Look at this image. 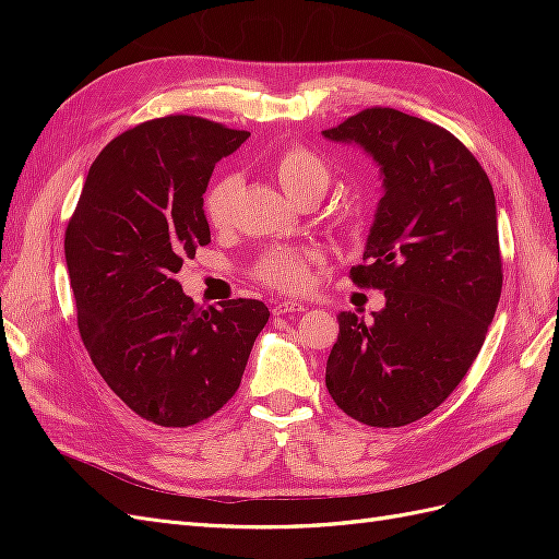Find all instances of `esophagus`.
<instances>
[{
  "label": "esophagus",
  "mask_w": 559,
  "mask_h": 559,
  "mask_svg": "<svg viewBox=\"0 0 559 559\" xmlns=\"http://www.w3.org/2000/svg\"><path fill=\"white\" fill-rule=\"evenodd\" d=\"M273 312L275 314H298V312H306V306H302V302H296V300H282L273 308Z\"/></svg>",
  "instance_id": "obj_1"
}]
</instances>
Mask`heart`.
I'll return each mask as SVG.
<instances>
[{
	"label": "heart",
	"instance_id": "1",
	"mask_svg": "<svg viewBox=\"0 0 559 559\" xmlns=\"http://www.w3.org/2000/svg\"><path fill=\"white\" fill-rule=\"evenodd\" d=\"M275 175L282 183V189L294 200L312 191H326L329 186V167L314 151L306 146H289L275 158ZM240 191V177L228 175L218 179L207 195V218L210 224L222 228L230 218V205L235 195ZM321 259L317 251H296V249H273L259 261L257 275L261 282L275 286V289L298 292L310 282L312 265Z\"/></svg>",
	"mask_w": 559,
	"mask_h": 559
}]
</instances>
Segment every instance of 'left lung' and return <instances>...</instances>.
Instances as JSON below:
<instances>
[{"instance_id":"8db88e82","label":"left lung","mask_w":559,"mask_h":559,"mask_svg":"<svg viewBox=\"0 0 559 559\" xmlns=\"http://www.w3.org/2000/svg\"><path fill=\"white\" fill-rule=\"evenodd\" d=\"M380 165L382 198L357 286L384 292L373 321L337 314L326 361L335 405L368 427L436 411L468 373L501 296L497 202L480 163L441 126L389 107L321 132Z\"/></svg>"}]
</instances>
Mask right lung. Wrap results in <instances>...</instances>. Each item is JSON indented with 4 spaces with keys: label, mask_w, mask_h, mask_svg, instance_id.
Returning a JSON list of instances; mask_svg holds the SVG:
<instances>
[{
    "label": "right lung",
    "mask_w": 559,
    "mask_h": 559,
    "mask_svg": "<svg viewBox=\"0 0 559 559\" xmlns=\"http://www.w3.org/2000/svg\"><path fill=\"white\" fill-rule=\"evenodd\" d=\"M247 138L181 114L126 130L91 165L67 224L81 341L111 392L160 427L224 408L270 317L251 298L200 308L175 280L210 245L202 193L214 165Z\"/></svg>",
    "instance_id": "obj_1"
}]
</instances>
